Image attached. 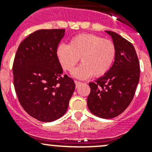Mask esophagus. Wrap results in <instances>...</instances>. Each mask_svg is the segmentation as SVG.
<instances>
[{
    "label": "esophagus",
    "mask_w": 152,
    "mask_h": 152,
    "mask_svg": "<svg viewBox=\"0 0 152 152\" xmlns=\"http://www.w3.org/2000/svg\"><path fill=\"white\" fill-rule=\"evenodd\" d=\"M75 84H76V87H79V86L81 84H82V82H79V81H75Z\"/></svg>",
    "instance_id": "1"
}]
</instances>
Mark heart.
<instances>
[{"label":"heart","mask_w":152,"mask_h":152,"mask_svg":"<svg viewBox=\"0 0 152 152\" xmlns=\"http://www.w3.org/2000/svg\"><path fill=\"white\" fill-rule=\"evenodd\" d=\"M61 65L72 71L80 57L82 64L73 74L79 79L104 76L111 67L115 56V47L111 40L93 34H80L73 37L68 45L60 44L56 50Z\"/></svg>","instance_id":"b5f03b06"}]
</instances>
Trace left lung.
Instances as JSON below:
<instances>
[{
  "label": "left lung",
  "mask_w": 152,
  "mask_h": 152,
  "mask_svg": "<svg viewBox=\"0 0 152 152\" xmlns=\"http://www.w3.org/2000/svg\"><path fill=\"white\" fill-rule=\"evenodd\" d=\"M115 47V61L104 76L89 83L87 107L95 115L113 118L130 104L140 79V63L132 44L121 35L106 31Z\"/></svg>",
  "instance_id": "left-lung-1"
}]
</instances>
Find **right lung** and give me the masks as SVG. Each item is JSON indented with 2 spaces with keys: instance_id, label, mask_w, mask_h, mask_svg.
<instances>
[{
  "instance_id": "1",
  "label": "right lung",
  "mask_w": 152,
  "mask_h": 152,
  "mask_svg": "<svg viewBox=\"0 0 152 152\" xmlns=\"http://www.w3.org/2000/svg\"><path fill=\"white\" fill-rule=\"evenodd\" d=\"M65 29H41L21 42L14 59V87L26 112L37 120L50 122L66 113L74 81L63 70L56 54Z\"/></svg>"
}]
</instances>
